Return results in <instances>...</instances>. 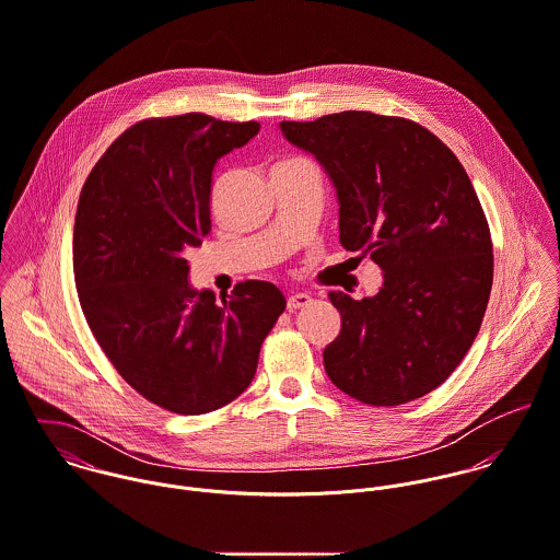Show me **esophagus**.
I'll return each mask as SVG.
<instances>
[{"label":"esophagus","instance_id":"esophagus-1","mask_svg":"<svg viewBox=\"0 0 560 560\" xmlns=\"http://www.w3.org/2000/svg\"><path fill=\"white\" fill-rule=\"evenodd\" d=\"M312 303V296L305 294V292H296V294H290L288 296V310L290 312H296L301 307H307Z\"/></svg>","mask_w":560,"mask_h":560}]
</instances>
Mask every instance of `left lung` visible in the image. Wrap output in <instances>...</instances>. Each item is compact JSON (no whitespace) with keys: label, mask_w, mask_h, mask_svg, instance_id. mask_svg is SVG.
Returning <instances> with one entry per match:
<instances>
[{"label":"left lung","mask_w":560,"mask_h":560,"mask_svg":"<svg viewBox=\"0 0 560 560\" xmlns=\"http://www.w3.org/2000/svg\"><path fill=\"white\" fill-rule=\"evenodd\" d=\"M281 131L331 177L341 246L383 270L376 296L329 292L341 316L323 354L329 378L372 407L422 398L474 343L493 283L491 233L465 168L400 116L346 110Z\"/></svg>","instance_id":"8db88e82"}]
</instances>
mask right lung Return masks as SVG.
I'll return each instance as SVG.
<instances>
[{
    "mask_svg": "<svg viewBox=\"0 0 560 560\" xmlns=\"http://www.w3.org/2000/svg\"><path fill=\"white\" fill-rule=\"evenodd\" d=\"M259 122L201 113L144 118L91 171L73 226V275L86 323L116 372L182 416L217 411L253 381L261 341L285 310L268 281L217 301L188 283L186 253L210 233L217 162Z\"/></svg>",
    "mask_w": 560,
    "mask_h": 560,
    "instance_id": "1",
    "label": "right lung"
}]
</instances>
